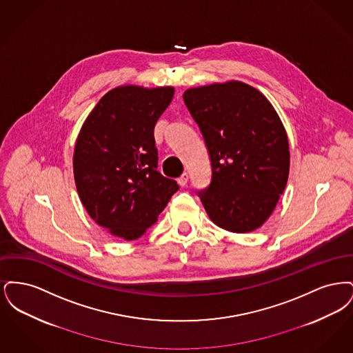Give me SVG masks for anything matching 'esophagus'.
<instances>
[{"label":"esophagus","instance_id":"1","mask_svg":"<svg viewBox=\"0 0 353 353\" xmlns=\"http://www.w3.org/2000/svg\"><path fill=\"white\" fill-rule=\"evenodd\" d=\"M188 173H183L179 179H177V183H179V185L180 186H185V185L188 184Z\"/></svg>","mask_w":353,"mask_h":353}]
</instances>
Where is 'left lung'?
I'll use <instances>...</instances> for the list:
<instances>
[{"label": "left lung", "mask_w": 353, "mask_h": 353, "mask_svg": "<svg viewBox=\"0 0 353 353\" xmlns=\"http://www.w3.org/2000/svg\"><path fill=\"white\" fill-rule=\"evenodd\" d=\"M183 98L210 159V184L196 192L206 213L233 233L258 229L288 179V140L278 114L242 82L189 88Z\"/></svg>", "instance_id": "obj_1"}]
</instances>
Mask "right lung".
<instances>
[{
	"label": "right lung",
	"mask_w": 353,
	"mask_h": 353,
	"mask_svg": "<svg viewBox=\"0 0 353 353\" xmlns=\"http://www.w3.org/2000/svg\"><path fill=\"white\" fill-rule=\"evenodd\" d=\"M173 87H118L94 107L74 152L78 194L111 234L137 239L157 221L179 185L157 170L154 125Z\"/></svg>",
	"instance_id": "1"
}]
</instances>
